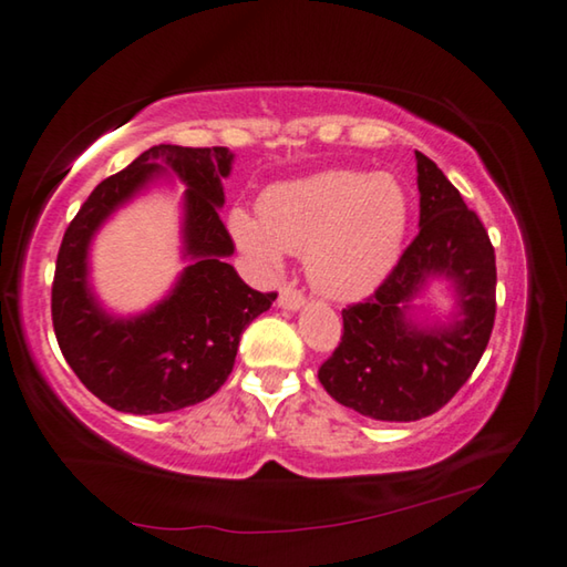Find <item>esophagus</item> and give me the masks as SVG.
<instances>
[{
    "mask_svg": "<svg viewBox=\"0 0 567 567\" xmlns=\"http://www.w3.org/2000/svg\"><path fill=\"white\" fill-rule=\"evenodd\" d=\"M278 306H281L284 311H299L303 306V296L291 289V286H284L281 293H278Z\"/></svg>",
    "mask_w": 567,
    "mask_h": 567,
    "instance_id": "obj_1",
    "label": "esophagus"
}]
</instances>
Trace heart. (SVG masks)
Returning <instances> with one entry per match:
<instances>
[{
  "mask_svg": "<svg viewBox=\"0 0 567 567\" xmlns=\"http://www.w3.org/2000/svg\"><path fill=\"white\" fill-rule=\"evenodd\" d=\"M410 200L386 173L321 171L274 183L258 200V218L244 208L228 216L236 246L258 266L278 268L286 254H303L309 284L329 299L369 293L402 254Z\"/></svg>",
  "mask_w": 567,
  "mask_h": 567,
  "instance_id": "obj_1",
  "label": "heart"
}]
</instances>
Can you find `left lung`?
<instances>
[{"instance_id":"obj_1","label":"left lung","mask_w":567,"mask_h":567,"mask_svg":"<svg viewBox=\"0 0 567 567\" xmlns=\"http://www.w3.org/2000/svg\"><path fill=\"white\" fill-rule=\"evenodd\" d=\"M416 155L420 234L371 299L341 311L344 337L319 382L371 420L414 422L450 402L487 349L495 323V248L480 218L430 157ZM449 284L453 311L426 318L419 299Z\"/></svg>"}]
</instances>
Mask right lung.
Here are the masks:
<instances>
[{"mask_svg": "<svg viewBox=\"0 0 567 567\" xmlns=\"http://www.w3.org/2000/svg\"><path fill=\"white\" fill-rule=\"evenodd\" d=\"M228 147L153 145L102 181L64 230L52 286L62 357L100 402L125 414H163L216 394L234 371L240 333L271 309L228 264L234 240L220 220ZM181 179L186 268L161 302L137 315L107 310L91 286L89 250L99 228L157 184Z\"/></svg>", "mask_w": 567, "mask_h": 567, "instance_id": "1", "label": "right lung"}]
</instances>
